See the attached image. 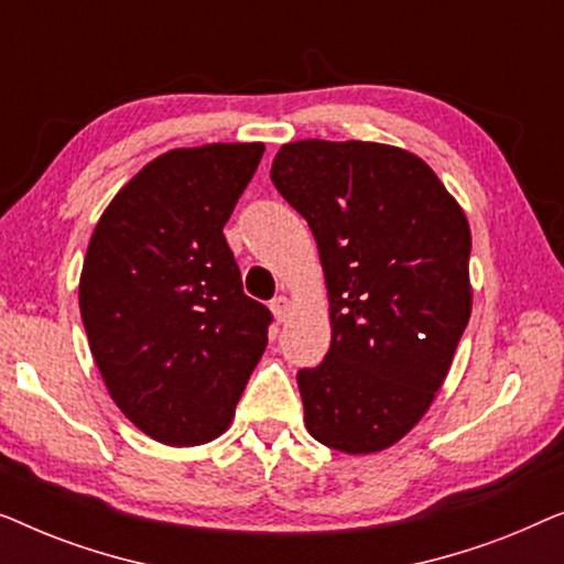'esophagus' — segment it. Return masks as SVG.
I'll list each match as a JSON object with an SVG mask.
<instances>
[{
  "label": "esophagus",
  "mask_w": 564,
  "mask_h": 564,
  "mask_svg": "<svg viewBox=\"0 0 564 564\" xmlns=\"http://www.w3.org/2000/svg\"><path fill=\"white\" fill-rule=\"evenodd\" d=\"M272 313H274V318L280 321V323L288 321V318H290V313H292V303H290V297H284V295L274 297V300H272Z\"/></svg>",
  "instance_id": "1"
}]
</instances>
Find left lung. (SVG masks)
Segmentation results:
<instances>
[{
	"label": "left lung",
	"instance_id": "left-lung-1",
	"mask_svg": "<svg viewBox=\"0 0 564 564\" xmlns=\"http://www.w3.org/2000/svg\"><path fill=\"white\" fill-rule=\"evenodd\" d=\"M272 182L311 226L328 290L330 349L297 375L305 426L346 454L388 449L434 403L473 313L467 215L388 143H284Z\"/></svg>",
	"mask_w": 564,
	"mask_h": 564
}]
</instances>
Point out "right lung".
<instances>
[{
    "label": "right lung",
    "mask_w": 564,
    "mask_h": 564,
    "mask_svg": "<svg viewBox=\"0 0 564 564\" xmlns=\"http://www.w3.org/2000/svg\"><path fill=\"white\" fill-rule=\"evenodd\" d=\"M264 143H205L149 161L105 207L79 276L89 349L115 405L169 446L230 426L272 315L243 295L223 226Z\"/></svg>",
    "instance_id": "obj_1"
}]
</instances>
